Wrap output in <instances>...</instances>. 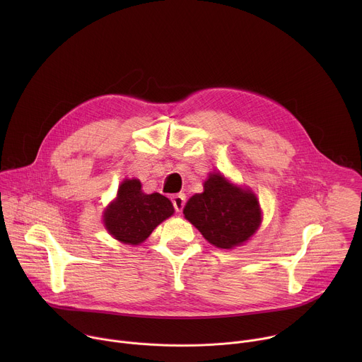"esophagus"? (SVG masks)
<instances>
[{
    "label": "esophagus",
    "mask_w": 362,
    "mask_h": 362,
    "mask_svg": "<svg viewBox=\"0 0 362 362\" xmlns=\"http://www.w3.org/2000/svg\"><path fill=\"white\" fill-rule=\"evenodd\" d=\"M172 203L175 206V211L176 212H182L185 208V203H186V196L183 193L179 194H173L172 196Z\"/></svg>",
    "instance_id": "obj_1"
}]
</instances>
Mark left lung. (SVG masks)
<instances>
[{"instance_id":"obj_1","label":"left lung","mask_w":362,"mask_h":362,"mask_svg":"<svg viewBox=\"0 0 362 362\" xmlns=\"http://www.w3.org/2000/svg\"><path fill=\"white\" fill-rule=\"evenodd\" d=\"M185 218L212 245L230 249L247 240L261 223V209L253 193L214 173L203 193L192 196L183 208Z\"/></svg>"}]
</instances>
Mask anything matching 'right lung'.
<instances>
[{"instance_id": "1", "label": "right lung", "mask_w": 362, "mask_h": 362, "mask_svg": "<svg viewBox=\"0 0 362 362\" xmlns=\"http://www.w3.org/2000/svg\"><path fill=\"white\" fill-rule=\"evenodd\" d=\"M173 212V204L166 196L160 193L146 194L137 179H127L122 183L116 200L105 214V225L117 240L139 245Z\"/></svg>"}]
</instances>
